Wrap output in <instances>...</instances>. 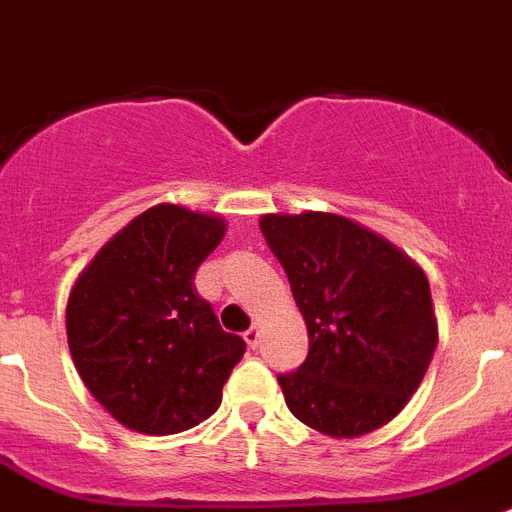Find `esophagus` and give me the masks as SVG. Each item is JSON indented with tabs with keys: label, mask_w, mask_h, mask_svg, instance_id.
<instances>
[{
	"label": "esophagus",
	"mask_w": 512,
	"mask_h": 512,
	"mask_svg": "<svg viewBox=\"0 0 512 512\" xmlns=\"http://www.w3.org/2000/svg\"><path fill=\"white\" fill-rule=\"evenodd\" d=\"M244 341H247L249 346H252V349H255L257 343H260V328H257V322H255V325H252V328L247 330V333H244Z\"/></svg>",
	"instance_id": "1"
}]
</instances>
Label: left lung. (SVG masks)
Instances as JSON below:
<instances>
[{
  "mask_svg": "<svg viewBox=\"0 0 512 512\" xmlns=\"http://www.w3.org/2000/svg\"><path fill=\"white\" fill-rule=\"evenodd\" d=\"M260 229L307 322V359L278 375L291 414L330 437L388 424L416 393L437 346L422 268L336 213H270Z\"/></svg>",
  "mask_w": 512,
  "mask_h": 512,
  "instance_id": "8db88e82",
  "label": "left lung"
}]
</instances>
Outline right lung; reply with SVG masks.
I'll return each mask as SVG.
<instances>
[{
    "instance_id": "right-lung-1",
    "label": "right lung",
    "mask_w": 512,
    "mask_h": 512,
    "mask_svg": "<svg viewBox=\"0 0 512 512\" xmlns=\"http://www.w3.org/2000/svg\"><path fill=\"white\" fill-rule=\"evenodd\" d=\"M226 223L156 205L127 223L77 278L67 341L96 401L124 427L176 435L221 406L223 382L247 351L195 289Z\"/></svg>"
}]
</instances>
